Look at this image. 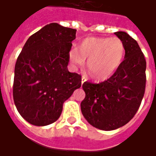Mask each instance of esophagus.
Masks as SVG:
<instances>
[{
  "instance_id": "obj_1",
  "label": "esophagus",
  "mask_w": 156,
  "mask_h": 156,
  "mask_svg": "<svg viewBox=\"0 0 156 156\" xmlns=\"http://www.w3.org/2000/svg\"><path fill=\"white\" fill-rule=\"evenodd\" d=\"M87 80H88V78H86V76H84V75H83V76L82 77V83H83L87 81Z\"/></svg>"
}]
</instances>
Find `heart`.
Masks as SVG:
<instances>
[{
	"label": "heart",
	"instance_id": "heart-1",
	"mask_svg": "<svg viewBox=\"0 0 156 156\" xmlns=\"http://www.w3.org/2000/svg\"><path fill=\"white\" fill-rule=\"evenodd\" d=\"M125 54L123 41L119 37L84 38L77 48L70 51L72 63L80 66L87 61V68L92 78L101 81L114 74L122 63Z\"/></svg>",
	"mask_w": 156,
	"mask_h": 156
}]
</instances>
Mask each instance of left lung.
<instances>
[{"instance_id":"8db88e82","label":"left lung","mask_w":156,"mask_h":156,"mask_svg":"<svg viewBox=\"0 0 156 156\" xmlns=\"http://www.w3.org/2000/svg\"><path fill=\"white\" fill-rule=\"evenodd\" d=\"M124 42V61L107 80L84 82L83 115L89 124L102 130H114L133 119L140 106L146 83V61L140 46L124 32L115 33Z\"/></svg>"}]
</instances>
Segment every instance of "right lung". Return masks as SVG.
Returning <instances> with one entry per match:
<instances>
[{
  "label": "right lung",
  "mask_w": 156,
  "mask_h": 156,
  "mask_svg": "<svg viewBox=\"0 0 156 156\" xmlns=\"http://www.w3.org/2000/svg\"><path fill=\"white\" fill-rule=\"evenodd\" d=\"M76 31L50 23L32 34L19 54L13 98L30 124L45 126L58 120L65 100L81 87V75L68 70Z\"/></svg>",
  "instance_id": "right-lung-1"
}]
</instances>
